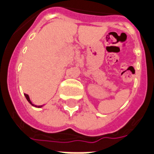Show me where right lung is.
Returning a JSON list of instances; mask_svg holds the SVG:
<instances>
[{"mask_svg":"<svg viewBox=\"0 0 154 154\" xmlns=\"http://www.w3.org/2000/svg\"><path fill=\"white\" fill-rule=\"evenodd\" d=\"M24 95H25V97H26V99H27V100H28V102H29V103H30L31 104H32V106H34V107H36V108H42V105L36 106V105H34V104H32V102H31V100H30V98H29V96H28V94H24Z\"/></svg>","mask_w":154,"mask_h":154,"instance_id":"1","label":"right lung"}]
</instances>
